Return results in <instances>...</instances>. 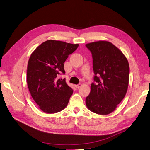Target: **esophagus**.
Returning a JSON list of instances; mask_svg holds the SVG:
<instances>
[{
	"instance_id": "1",
	"label": "esophagus",
	"mask_w": 150,
	"mask_h": 150,
	"mask_svg": "<svg viewBox=\"0 0 150 150\" xmlns=\"http://www.w3.org/2000/svg\"><path fill=\"white\" fill-rule=\"evenodd\" d=\"M81 86H82V84H78V85H75V87H76L77 89L81 88Z\"/></svg>"
}]
</instances>
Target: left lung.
<instances>
[{
	"mask_svg": "<svg viewBox=\"0 0 150 150\" xmlns=\"http://www.w3.org/2000/svg\"><path fill=\"white\" fill-rule=\"evenodd\" d=\"M93 59L94 80L86 98L89 110L106 115L114 111L126 94L129 84V66L120 50L107 40L86 44Z\"/></svg>",
	"mask_w": 150,
	"mask_h": 150,
	"instance_id": "left-lung-1",
	"label": "left lung"
}]
</instances>
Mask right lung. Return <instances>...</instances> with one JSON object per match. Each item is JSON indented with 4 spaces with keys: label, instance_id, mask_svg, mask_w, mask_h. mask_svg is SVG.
Instances as JSON below:
<instances>
[{
    "label": "right lung",
    "instance_id": "1",
    "mask_svg": "<svg viewBox=\"0 0 150 150\" xmlns=\"http://www.w3.org/2000/svg\"><path fill=\"white\" fill-rule=\"evenodd\" d=\"M79 44L47 40L31 54L28 64L27 83L32 98L43 112L52 114L67 106L73 90L65 79H58L65 73L64 63Z\"/></svg>",
    "mask_w": 150,
    "mask_h": 150
}]
</instances>
